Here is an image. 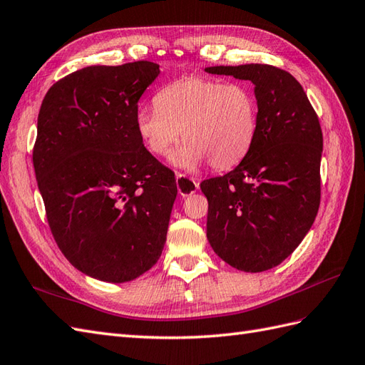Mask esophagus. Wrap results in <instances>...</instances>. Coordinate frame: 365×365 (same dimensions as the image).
Here are the masks:
<instances>
[{"label": "esophagus", "mask_w": 365, "mask_h": 365, "mask_svg": "<svg viewBox=\"0 0 365 365\" xmlns=\"http://www.w3.org/2000/svg\"><path fill=\"white\" fill-rule=\"evenodd\" d=\"M175 182H177V190H179V194L183 195V197L194 194L195 190L199 188V183L195 182V179L188 177L186 174H182V173L175 174Z\"/></svg>", "instance_id": "34e87169"}]
</instances>
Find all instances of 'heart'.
<instances>
[{"instance_id":"1","label":"heart","mask_w":365,"mask_h":365,"mask_svg":"<svg viewBox=\"0 0 365 365\" xmlns=\"http://www.w3.org/2000/svg\"><path fill=\"white\" fill-rule=\"evenodd\" d=\"M257 118V97L247 83L190 76L158 91L155 106H140L135 128L155 157L170 155L182 130L186 142L173 163L195 170L208 160L222 171L244 160L256 138Z\"/></svg>"}]
</instances>
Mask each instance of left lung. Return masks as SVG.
I'll list each match as a JSON object with an SVG mask.
<instances>
[{
  "label": "left lung",
  "instance_id": "8db88e82",
  "mask_svg": "<svg viewBox=\"0 0 365 365\" xmlns=\"http://www.w3.org/2000/svg\"><path fill=\"white\" fill-rule=\"evenodd\" d=\"M217 76L250 80L259 103L253 146L235 170L203 180L207 237L240 272L279 265L310 231L321 203L322 130L292 73L269 64L212 66Z\"/></svg>",
  "mask_w": 365,
  "mask_h": 365
}]
</instances>
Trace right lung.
I'll list each match as a JSON object with an SVG mask.
<instances>
[{"mask_svg":"<svg viewBox=\"0 0 365 365\" xmlns=\"http://www.w3.org/2000/svg\"><path fill=\"white\" fill-rule=\"evenodd\" d=\"M158 73L151 61L83 68L40 108L32 160L51 232L73 267L105 282L146 273L166 240L175 177L135 128Z\"/></svg>","mask_w":365,"mask_h":365,"instance_id":"1","label":"right lung"}]
</instances>
